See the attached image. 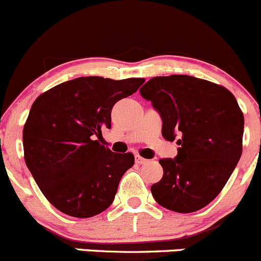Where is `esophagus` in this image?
<instances>
[{
	"mask_svg": "<svg viewBox=\"0 0 261 261\" xmlns=\"http://www.w3.org/2000/svg\"><path fill=\"white\" fill-rule=\"evenodd\" d=\"M134 160H136V164L138 165H143L146 164V162H148V160L143 159V157H141L139 154H136V156H134Z\"/></svg>",
	"mask_w": 261,
	"mask_h": 261,
	"instance_id": "obj_1",
	"label": "esophagus"
}]
</instances>
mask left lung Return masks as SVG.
Segmentation results:
<instances>
[{
	"mask_svg": "<svg viewBox=\"0 0 261 261\" xmlns=\"http://www.w3.org/2000/svg\"><path fill=\"white\" fill-rule=\"evenodd\" d=\"M162 119V136L177 138L175 159L160 160L164 176L151 187L154 200L192 213L221 193L242 153L244 114L223 86L187 74L153 77L139 90Z\"/></svg>",
	"mask_w": 261,
	"mask_h": 261,
	"instance_id": "obj_1",
	"label": "left lung"
}]
</instances>
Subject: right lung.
Listing matches in <instances>:
<instances>
[{"instance_id": "obj_1", "label": "right lung", "mask_w": 261, "mask_h": 261, "mask_svg": "<svg viewBox=\"0 0 261 261\" xmlns=\"http://www.w3.org/2000/svg\"><path fill=\"white\" fill-rule=\"evenodd\" d=\"M143 82L79 77L35 100L22 132L25 162L57 210L89 218L110 207L134 156L112 152L96 137L112 125L115 102L134 94Z\"/></svg>"}]
</instances>
